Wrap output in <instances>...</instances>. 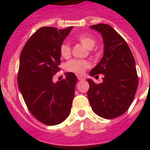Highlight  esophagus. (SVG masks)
<instances>
[{
	"label": "esophagus",
	"instance_id": "34e87169",
	"mask_svg": "<svg viewBox=\"0 0 150 150\" xmlns=\"http://www.w3.org/2000/svg\"><path fill=\"white\" fill-rule=\"evenodd\" d=\"M77 78H78L79 80H83V79H83V76H81V75H78V76H77Z\"/></svg>",
	"mask_w": 150,
	"mask_h": 150
}]
</instances>
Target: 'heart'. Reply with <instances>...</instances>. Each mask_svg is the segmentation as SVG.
Segmentation results:
<instances>
[{
  "label": "heart",
  "instance_id": "heart-1",
  "mask_svg": "<svg viewBox=\"0 0 150 150\" xmlns=\"http://www.w3.org/2000/svg\"><path fill=\"white\" fill-rule=\"evenodd\" d=\"M77 41L84 46L87 49L91 50L96 45V39L89 34H79L76 37ZM60 54L63 58L67 59L71 56V49L69 43L64 42L60 46ZM89 67V62L86 60H80V59H72L66 64L67 71L76 74H82L86 71V69Z\"/></svg>",
  "mask_w": 150,
  "mask_h": 150
}]
</instances>
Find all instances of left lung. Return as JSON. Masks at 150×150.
<instances>
[{
    "label": "left lung",
    "mask_w": 150,
    "mask_h": 150,
    "mask_svg": "<svg viewBox=\"0 0 150 150\" xmlns=\"http://www.w3.org/2000/svg\"><path fill=\"white\" fill-rule=\"evenodd\" d=\"M103 37L104 56L90 72L104 75L97 84L88 79V98L92 110L105 119L121 116L132 104L138 85L135 60L125 39L108 24L91 25Z\"/></svg>",
    "instance_id": "left-lung-1"
}]
</instances>
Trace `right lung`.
Instances as JSON below:
<instances>
[{
  "mask_svg": "<svg viewBox=\"0 0 150 150\" xmlns=\"http://www.w3.org/2000/svg\"><path fill=\"white\" fill-rule=\"evenodd\" d=\"M54 27L38 29L21 50L18 74V88L31 114L46 125H56L70 115L77 77L67 72L66 78L53 83L60 65V46L71 30Z\"/></svg>",
  "mask_w": 150,
  "mask_h": 150,
  "instance_id": "1",
  "label": "right lung"
}]
</instances>
